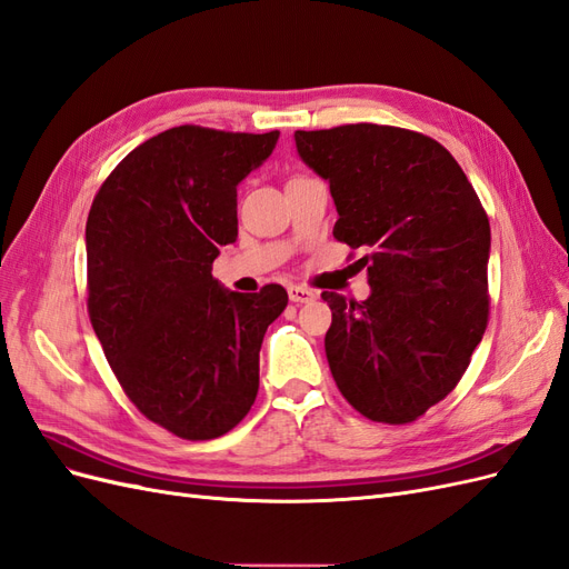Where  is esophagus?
Masks as SVG:
<instances>
[{
  "instance_id": "esophagus-1",
  "label": "esophagus",
  "mask_w": 569,
  "mask_h": 569,
  "mask_svg": "<svg viewBox=\"0 0 569 569\" xmlns=\"http://www.w3.org/2000/svg\"><path fill=\"white\" fill-rule=\"evenodd\" d=\"M289 299L295 303H308L316 299V291L308 289V287H301V284H291L289 287Z\"/></svg>"
}]
</instances>
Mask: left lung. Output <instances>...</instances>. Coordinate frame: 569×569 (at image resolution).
<instances>
[{
  "label": "left lung",
  "instance_id": "left-lung-1",
  "mask_svg": "<svg viewBox=\"0 0 569 569\" xmlns=\"http://www.w3.org/2000/svg\"><path fill=\"white\" fill-rule=\"evenodd\" d=\"M295 140L330 182L332 234L366 251L356 266L372 289L366 301L322 291L335 382L372 422L418 420L456 389L487 330L485 206L449 149L422 132L356 123Z\"/></svg>",
  "mask_w": 569,
  "mask_h": 569
}]
</instances>
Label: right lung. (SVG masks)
Masks as SVG:
<instances>
[{
  "label": "right lung",
  "instance_id": "right-lung-1",
  "mask_svg": "<svg viewBox=\"0 0 569 569\" xmlns=\"http://www.w3.org/2000/svg\"><path fill=\"white\" fill-rule=\"evenodd\" d=\"M278 137L170 128L132 149L92 201L94 335L137 410L180 439H216L244 420L263 335L289 301L280 284L237 295L211 274L237 239V184Z\"/></svg>",
  "mask_w": 569,
  "mask_h": 569
}]
</instances>
